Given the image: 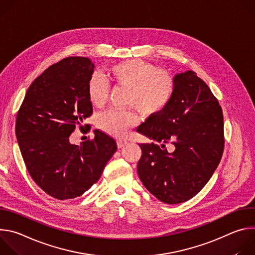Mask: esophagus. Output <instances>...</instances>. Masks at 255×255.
<instances>
[{
    "label": "esophagus",
    "mask_w": 255,
    "mask_h": 255,
    "mask_svg": "<svg viewBox=\"0 0 255 255\" xmlns=\"http://www.w3.org/2000/svg\"><path fill=\"white\" fill-rule=\"evenodd\" d=\"M126 144H127V141H126V140H121V139L117 140V146H118V148L124 147Z\"/></svg>",
    "instance_id": "34e87169"
}]
</instances>
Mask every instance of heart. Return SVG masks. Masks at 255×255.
Listing matches in <instances>:
<instances>
[{"mask_svg":"<svg viewBox=\"0 0 255 255\" xmlns=\"http://www.w3.org/2000/svg\"><path fill=\"white\" fill-rule=\"evenodd\" d=\"M109 77L118 86L130 90L128 104L148 116L161 113L174 94L173 78L157 66L140 59H128L109 69ZM109 87L100 76H94L88 86L90 103L102 107L108 99ZM138 122L133 111L110 110L98 118L99 127L115 137H123Z\"/></svg>","mask_w":255,"mask_h":255,"instance_id":"obj_1","label":"heart"}]
</instances>
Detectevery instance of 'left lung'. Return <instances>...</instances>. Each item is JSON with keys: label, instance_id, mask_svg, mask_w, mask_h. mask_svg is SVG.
I'll return each instance as SVG.
<instances>
[{"label": "left lung", "instance_id": "left-lung-1", "mask_svg": "<svg viewBox=\"0 0 255 255\" xmlns=\"http://www.w3.org/2000/svg\"><path fill=\"white\" fill-rule=\"evenodd\" d=\"M173 80L168 106L136 130L161 143L139 144L137 172L145 188L170 205L187 202L206 186L224 150L222 109L210 88L192 70ZM166 143L172 145L171 153Z\"/></svg>", "mask_w": 255, "mask_h": 255}]
</instances>
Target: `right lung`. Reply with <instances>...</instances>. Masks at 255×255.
<instances>
[{
  "mask_svg": "<svg viewBox=\"0 0 255 255\" xmlns=\"http://www.w3.org/2000/svg\"><path fill=\"white\" fill-rule=\"evenodd\" d=\"M95 65L87 57L52 64L28 88L16 119V137L27 170L46 194L67 200L99 180L116 141L95 130L92 140L71 144L70 134L93 114L88 86Z\"/></svg>",
  "mask_w": 255,
  "mask_h": 255,
  "instance_id": "obj_1",
  "label": "right lung"
}]
</instances>
